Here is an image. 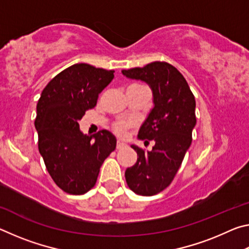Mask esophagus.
Wrapping results in <instances>:
<instances>
[{"mask_svg": "<svg viewBox=\"0 0 249 249\" xmlns=\"http://www.w3.org/2000/svg\"><path fill=\"white\" fill-rule=\"evenodd\" d=\"M126 145L124 144V142H117V144H116V149H122V148H124Z\"/></svg>", "mask_w": 249, "mask_h": 249, "instance_id": "1", "label": "esophagus"}]
</instances>
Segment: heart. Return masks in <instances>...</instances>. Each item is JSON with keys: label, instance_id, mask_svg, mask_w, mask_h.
<instances>
[{"label": "heart", "instance_id": "heart-1", "mask_svg": "<svg viewBox=\"0 0 249 249\" xmlns=\"http://www.w3.org/2000/svg\"><path fill=\"white\" fill-rule=\"evenodd\" d=\"M133 126V122L132 121H127V120H120L117 121L113 125V130L114 133L117 135V136L123 137L127 133V130Z\"/></svg>", "mask_w": 249, "mask_h": 249}]
</instances>
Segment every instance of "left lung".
<instances>
[{"mask_svg":"<svg viewBox=\"0 0 249 249\" xmlns=\"http://www.w3.org/2000/svg\"><path fill=\"white\" fill-rule=\"evenodd\" d=\"M125 77L142 80L150 87L154 107L138 132V138L149 144L150 151L132 145L137 161L125 171L128 188L140 196H155L169 185L182 163L192 142L196 124V99L178 69L163 61L142 68L122 70Z\"/></svg>","mask_w":249,"mask_h":249,"instance_id":"1","label":"left lung"}]
</instances>
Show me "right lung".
Segmentation results:
<instances>
[{
    "mask_svg": "<svg viewBox=\"0 0 249 249\" xmlns=\"http://www.w3.org/2000/svg\"><path fill=\"white\" fill-rule=\"evenodd\" d=\"M113 78L114 70L75 64L50 80L37 103L39 153L54 183L69 195H84L94 187L101 166L116 147L108 130L89 136L79 127Z\"/></svg>",
    "mask_w": 249,
    "mask_h": 249,
    "instance_id": "right-lung-1",
    "label": "right lung"
}]
</instances>
